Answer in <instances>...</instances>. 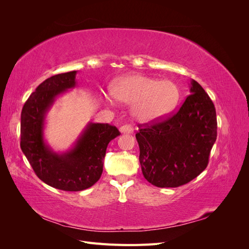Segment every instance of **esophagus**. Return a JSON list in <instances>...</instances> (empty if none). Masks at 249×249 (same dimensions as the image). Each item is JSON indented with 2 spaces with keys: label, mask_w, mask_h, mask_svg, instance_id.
<instances>
[{
  "label": "esophagus",
  "mask_w": 249,
  "mask_h": 249,
  "mask_svg": "<svg viewBox=\"0 0 249 249\" xmlns=\"http://www.w3.org/2000/svg\"><path fill=\"white\" fill-rule=\"evenodd\" d=\"M119 131H120V133H123V134H132L134 132V129L130 124H124L123 126H120Z\"/></svg>",
  "instance_id": "obj_1"
}]
</instances>
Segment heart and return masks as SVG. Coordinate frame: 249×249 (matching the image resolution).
<instances>
[{
  "instance_id": "b5f03b06",
  "label": "heart",
  "mask_w": 249,
  "mask_h": 249,
  "mask_svg": "<svg viewBox=\"0 0 249 249\" xmlns=\"http://www.w3.org/2000/svg\"><path fill=\"white\" fill-rule=\"evenodd\" d=\"M111 94L117 102L133 105V116L141 124H153L167 117L179 102V89L170 80L129 74L116 80Z\"/></svg>"
}]
</instances>
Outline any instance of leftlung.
<instances>
[{"label": "left lung", "mask_w": 249, "mask_h": 249, "mask_svg": "<svg viewBox=\"0 0 249 249\" xmlns=\"http://www.w3.org/2000/svg\"><path fill=\"white\" fill-rule=\"evenodd\" d=\"M189 87L191 94L175 115L136 134L142 173L154 186L185 185L208 166L217 138L216 110L196 81Z\"/></svg>", "instance_id": "left-lung-1"}]
</instances>
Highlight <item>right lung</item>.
<instances>
[{
	"label": "right lung",
	"mask_w": 249,
	"mask_h": 249,
	"mask_svg": "<svg viewBox=\"0 0 249 249\" xmlns=\"http://www.w3.org/2000/svg\"><path fill=\"white\" fill-rule=\"evenodd\" d=\"M77 71L55 74L29 96L20 115V148L36 176L63 191H82L94 185L103 172L106 149L119 135L114 125L89 123L73 146L57 153L44 140V124L56 97L76 87Z\"/></svg>",
	"instance_id": "1"
}]
</instances>
